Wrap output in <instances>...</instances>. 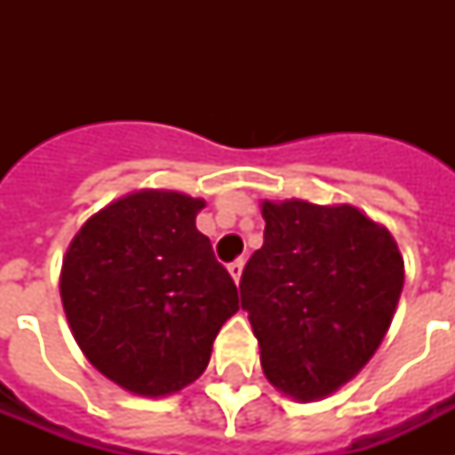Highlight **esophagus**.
<instances>
[{
	"label": "esophagus",
	"instance_id": "esophagus-1",
	"mask_svg": "<svg viewBox=\"0 0 455 455\" xmlns=\"http://www.w3.org/2000/svg\"><path fill=\"white\" fill-rule=\"evenodd\" d=\"M243 259H235V262H231L228 264V274H231V276H234V281L235 283H238V281H241V274H243Z\"/></svg>",
	"mask_w": 455,
	"mask_h": 455
}]
</instances>
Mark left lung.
<instances>
[{
  "label": "left lung",
  "mask_w": 455,
  "mask_h": 455,
  "mask_svg": "<svg viewBox=\"0 0 455 455\" xmlns=\"http://www.w3.org/2000/svg\"><path fill=\"white\" fill-rule=\"evenodd\" d=\"M264 245L241 276V307L271 385L321 399L380 347L403 288L387 228L352 205L262 203Z\"/></svg>",
  "instance_id": "obj_1"
}]
</instances>
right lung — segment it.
I'll return each instance as SVG.
<instances>
[{
	"instance_id": "obj_1",
	"label": "right lung",
	"mask_w": 455,
	"mask_h": 455,
	"mask_svg": "<svg viewBox=\"0 0 455 455\" xmlns=\"http://www.w3.org/2000/svg\"><path fill=\"white\" fill-rule=\"evenodd\" d=\"M203 207L184 193H132L94 214L63 259L60 299L77 345L137 395L196 380L238 311L234 278L196 228Z\"/></svg>"
}]
</instances>
